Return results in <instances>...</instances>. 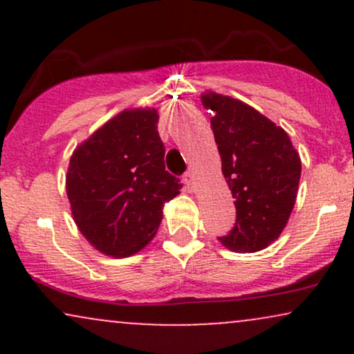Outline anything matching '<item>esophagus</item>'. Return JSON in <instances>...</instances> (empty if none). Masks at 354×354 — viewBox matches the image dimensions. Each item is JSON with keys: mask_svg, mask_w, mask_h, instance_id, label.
Returning <instances> with one entry per match:
<instances>
[{"mask_svg": "<svg viewBox=\"0 0 354 354\" xmlns=\"http://www.w3.org/2000/svg\"><path fill=\"white\" fill-rule=\"evenodd\" d=\"M183 181L186 183V186H188V188H191V186H193V183H194L193 171H186L185 174H183Z\"/></svg>", "mask_w": 354, "mask_h": 354, "instance_id": "obj_1", "label": "esophagus"}]
</instances>
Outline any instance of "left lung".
<instances>
[{"instance_id": "obj_1", "label": "left lung", "mask_w": 354, "mask_h": 354, "mask_svg": "<svg viewBox=\"0 0 354 354\" xmlns=\"http://www.w3.org/2000/svg\"><path fill=\"white\" fill-rule=\"evenodd\" d=\"M203 106L221 156V171L236 206V223L218 238L233 251L265 250L278 239L293 211L301 160L281 126L243 101L208 91Z\"/></svg>"}]
</instances>
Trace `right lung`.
<instances>
[{"label":"right lung","mask_w":354,"mask_h":354,"mask_svg":"<svg viewBox=\"0 0 354 354\" xmlns=\"http://www.w3.org/2000/svg\"><path fill=\"white\" fill-rule=\"evenodd\" d=\"M154 108L124 109L71 154L66 194L84 238L106 256L126 258L151 241L166 201L183 185L165 169Z\"/></svg>","instance_id":"add662e5"}]
</instances>
